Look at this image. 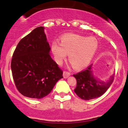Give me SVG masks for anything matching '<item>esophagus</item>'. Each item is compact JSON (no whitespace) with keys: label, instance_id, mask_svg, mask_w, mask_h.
I'll list each match as a JSON object with an SVG mask.
<instances>
[{"label":"esophagus","instance_id":"1","mask_svg":"<svg viewBox=\"0 0 128 128\" xmlns=\"http://www.w3.org/2000/svg\"><path fill=\"white\" fill-rule=\"evenodd\" d=\"M70 75V73L69 72L67 71H64L63 72V76H64V78H67Z\"/></svg>","mask_w":128,"mask_h":128}]
</instances>
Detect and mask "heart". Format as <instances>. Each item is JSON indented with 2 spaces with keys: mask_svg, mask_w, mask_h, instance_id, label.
Listing matches in <instances>:
<instances>
[{
  "mask_svg": "<svg viewBox=\"0 0 128 128\" xmlns=\"http://www.w3.org/2000/svg\"><path fill=\"white\" fill-rule=\"evenodd\" d=\"M98 48L96 38H86L76 34H66L61 38V43L54 42L52 44V50L58 64H61L68 54L69 61L77 69L89 64Z\"/></svg>",
  "mask_w": 128,
  "mask_h": 128,
  "instance_id": "1",
  "label": "heart"
}]
</instances>
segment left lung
Segmentation results:
<instances>
[{
    "mask_svg": "<svg viewBox=\"0 0 128 128\" xmlns=\"http://www.w3.org/2000/svg\"><path fill=\"white\" fill-rule=\"evenodd\" d=\"M92 65L86 70L73 74L76 79V86L74 91L80 99L86 100L96 99L104 94L112 84L114 75L108 82L96 80L92 73Z\"/></svg>",
    "mask_w": 128,
    "mask_h": 128,
    "instance_id": "1",
    "label": "left lung"
}]
</instances>
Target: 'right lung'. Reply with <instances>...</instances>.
Returning <instances> with one entry per match:
<instances>
[{
    "label": "right lung",
    "instance_id": "1",
    "mask_svg": "<svg viewBox=\"0 0 128 128\" xmlns=\"http://www.w3.org/2000/svg\"><path fill=\"white\" fill-rule=\"evenodd\" d=\"M50 50L42 26L34 29L17 44L11 67L16 88L23 96L42 99L63 78L62 70L52 59Z\"/></svg>",
    "mask_w": 128,
    "mask_h": 128
}]
</instances>
